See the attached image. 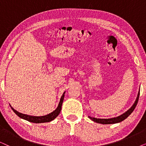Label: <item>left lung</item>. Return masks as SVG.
<instances>
[{
  "label": "left lung",
  "instance_id": "8db88e82",
  "mask_svg": "<svg viewBox=\"0 0 146 146\" xmlns=\"http://www.w3.org/2000/svg\"><path fill=\"white\" fill-rule=\"evenodd\" d=\"M139 96V91L138 94H137V98L135 100V102L133 104L132 106H131L127 111H125V113H123V114L119 115V116L115 117H112V118H109V119H100V118H96V117L88 116L89 118L91 119L92 121H95V122L102 123V124H111V123H116L120 122V121L124 120L125 119H126L127 117L133 112V111L134 110L135 108L136 107L137 102H138Z\"/></svg>",
  "mask_w": 146,
  "mask_h": 146
}]
</instances>
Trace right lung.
<instances>
[{"label": "right lung", "instance_id": "obj_1", "mask_svg": "<svg viewBox=\"0 0 146 146\" xmlns=\"http://www.w3.org/2000/svg\"><path fill=\"white\" fill-rule=\"evenodd\" d=\"M64 94L65 92L63 93L62 96L60 100L58 106L57 108L54 111H53L52 112H51L49 114H47L46 115H43V116H33V115H29L27 114H24V113H20L17 110H15L13 108L11 107L12 110H13L14 112L17 114L18 116L23 118L25 120H27L30 121V122L36 123H44V122H49V121H52L53 119H54L58 115H59L61 109H62V102L64 100Z\"/></svg>", "mask_w": 146, "mask_h": 146}]
</instances>
